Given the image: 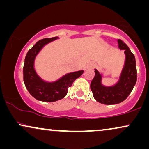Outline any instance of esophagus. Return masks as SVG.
<instances>
[{"instance_id": "1", "label": "esophagus", "mask_w": 149, "mask_h": 149, "mask_svg": "<svg viewBox=\"0 0 149 149\" xmlns=\"http://www.w3.org/2000/svg\"><path fill=\"white\" fill-rule=\"evenodd\" d=\"M94 66H95V64H94L93 63L90 62L86 65V66H85V69H92V68H94Z\"/></svg>"}]
</instances>
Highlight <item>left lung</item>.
Segmentation results:
<instances>
[{
  "mask_svg": "<svg viewBox=\"0 0 149 149\" xmlns=\"http://www.w3.org/2000/svg\"><path fill=\"white\" fill-rule=\"evenodd\" d=\"M118 44L120 49L125 50V61L117 82L112 85H104L102 73L95 69V77L90 84L94 98L100 103L107 105L123 102L131 93L137 78L134 55L128 46L120 39L118 40Z\"/></svg>",
  "mask_w": 149,
  "mask_h": 149,
  "instance_id": "1",
  "label": "left lung"
}]
</instances>
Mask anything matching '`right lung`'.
I'll return each mask as SVG.
<instances>
[{"mask_svg": "<svg viewBox=\"0 0 149 149\" xmlns=\"http://www.w3.org/2000/svg\"><path fill=\"white\" fill-rule=\"evenodd\" d=\"M59 38L54 37L39 40L28 51L25 57L23 68L25 86L31 96L41 102H53L64 98L67 95L68 88L83 73V70L67 73L54 81H47L39 76L34 66L36 58L47 44Z\"/></svg>", "mask_w": 149, "mask_h": 149, "instance_id": "obj_1", "label": "right lung"}]
</instances>
